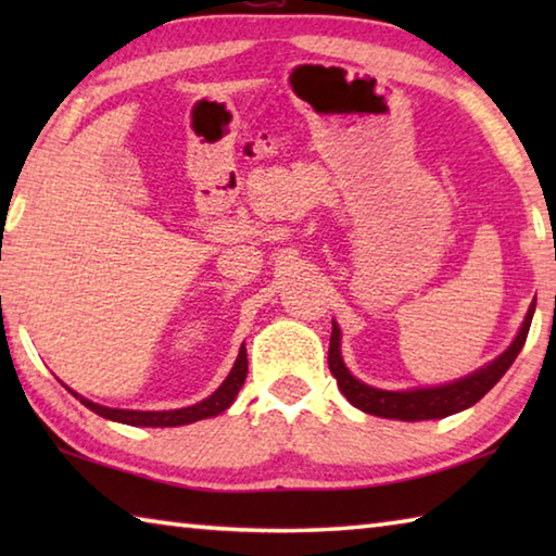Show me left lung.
I'll list each match as a JSON object with an SVG mask.
<instances>
[{
	"instance_id": "obj_1",
	"label": "left lung",
	"mask_w": 556,
	"mask_h": 556,
	"mask_svg": "<svg viewBox=\"0 0 556 556\" xmlns=\"http://www.w3.org/2000/svg\"><path fill=\"white\" fill-rule=\"evenodd\" d=\"M534 304L525 316V324L520 333L513 341L507 351L495 357L491 365L476 370L468 378L441 384V388H427V390H407V392H390V390H375L370 384L355 380L348 368L343 365L341 357V328L333 321V333H331V345H328V368H331L338 388L348 397L353 407L375 414V417H388V419H402V421H419V419H441L448 417V414H456L460 409L473 407V404L483 397L488 390H493V384L503 378L507 368L515 363L517 353L522 351L527 341V333H530Z\"/></svg>"
}]
</instances>
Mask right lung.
<instances>
[{"instance_id": "obj_1", "label": "right lung", "mask_w": 556, "mask_h": 556, "mask_svg": "<svg viewBox=\"0 0 556 556\" xmlns=\"http://www.w3.org/2000/svg\"><path fill=\"white\" fill-rule=\"evenodd\" d=\"M244 378H248V351H244V343L240 348V355L238 361H235L232 370L225 382L220 384L218 390H215L208 400H203L199 404H193V407H184V409H172V412H137V409H110V407H100V404L90 402V400H83L78 397L83 404H86L88 409H92L100 417L112 419V421H122V425H129V427H181V425H191V421H199L205 417H215V414H220L230 407L238 397V392L242 388Z\"/></svg>"}]
</instances>
